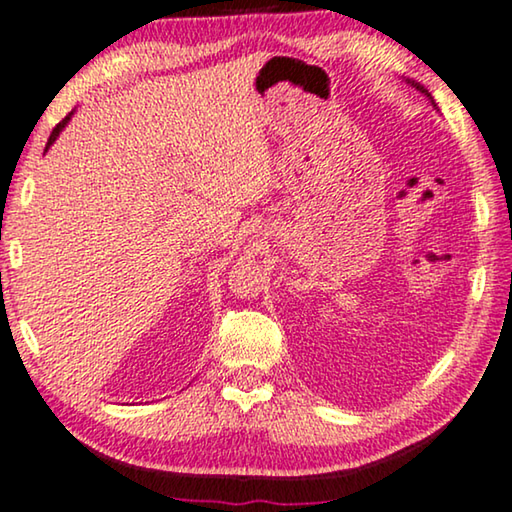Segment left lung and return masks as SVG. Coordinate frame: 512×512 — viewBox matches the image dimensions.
<instances>
[{
    "instance_id": "obj_1",
    "label": "left lung",
    "mask_w": 512,
    "mask_h": 512,
    "mask_svg": "<svg viewBox=\"0 0 512 512\" xmlns=\"http://www.w3.org/2000/svg\"><path fill=\"white\" fill-rule=\"evenodd\" d=\"M417 88H420V85H417ZM422 90V88H420ZM422 92H427V90H422ZM427 95H429V92H427Z\"/></svg>"
}]
</instances>
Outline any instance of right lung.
Instances as JSON below:
<instances>
[{
  "instance_id": "obj_1",
  "label": "right lung",
  "mask_w": 512,
  "mask_h": 512,
  "mask_svg": "<svg viewBox=\"0 0 512 512\" xmlns=\"http://www.w3.org/2000/svg\"><path fill=\"white\" fill-rule=\"evenodd\" d=\"M69 118H71V113H69V115H64V118H62V120H60V122H57V125H55V129H53V132H50V136H48V143H46V150H48V148H50V143H53V141H55V139H57V134H60V132H62V127H64V125H67V120H69Z\"/></svg>"
}]
</instances>
